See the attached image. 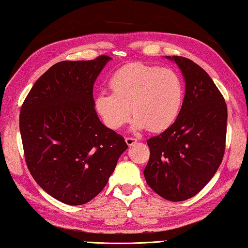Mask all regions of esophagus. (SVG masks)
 <instances>
[{
	"label": "esophagus",
	"mask_w": 248,
	"mask_h": 248,
	"mask_svg": "<svg viewBox=\"0 0 248 248\" xmlns=\"http://www.w3.org/2000/svg\"><path fill=\"white\" fill-rule=\"evenodd\" d=\"M125 141L128 146H133L135 142H137V140L134 137H125Z\"/></svg>",
	"instance_id": "obj_1"
}]
</instances>
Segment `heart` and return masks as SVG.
<instances>
[{"label": "heart", "instance_id": "obj_1", "mask_svg": "<svg viewBox=\"0 0 248 248\" xmlns=\"http://www.w3.org/2000/svg\"><path fill=\"white\" fill-rule=\"evenodd\" d=\"M110 87L112 93L98 94L95 108L112 129L123 126L133 112L134 128L162 132L174 123L185 98L184 81L175 69L142 62L120 67Z\"/></svg>", "mask_w": 248, "mask_h": 248}]
</instances>
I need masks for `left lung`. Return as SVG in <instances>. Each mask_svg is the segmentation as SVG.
Returning <instances> with one entry per match:
<instances>
[{
	"instance_id": "left-lung-1",
	"label": "left lung",
	"mask_w": 248,
	"mask_h": 248,
	"mask_svg": "<svg viewBox=\"0 0 248 248\" xmlns=\"http://www.w3.org/2000/svg\"><path fill=\"white\" fill-rule=\"evenodd\" d=\"M185 78V98L170 127L147 140V184L164 199L182 202L205 187L222 162L228 108L210 76L192 60L172 56Z\"/></svg>"
}]
</instances>
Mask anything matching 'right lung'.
Instances as JSON below:
<instances>
[{
	"mask_svg": "<svg viewBox=\"0 0 248 248\" xmlns=\"http://www.w3.org/2000/svg\"><path fill=\"white\" fill-rule=\"evenodd\" d=\"M111 58L62 61L34 82L19 114L24 155L40 187L72 206L90 202L107 185L123 136L100 122L93 82Z\"/></svg>",
	"mask_w": 248,
	"mask_h": 248,
	"instance_id": "right-lung-1",
	"label": "right lung"
}]
</instances>
